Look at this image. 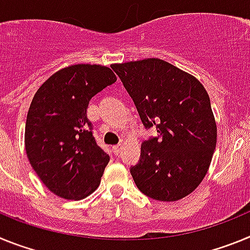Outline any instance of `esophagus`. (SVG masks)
Masks as SVG:
<instances>
[{"instance_id": "esophagus-1", "label": "esophagus", "mask_w": 250, "mask_h": 250, "mask_svg": "<svg viewBox=\"0 0 250 250\" xmlns=\"http://www.w3.org/2000/svg\"><path fill=\"white\" fill-rule=\"evenodd\" d=\"M121 149H123V145L119 144V145H115L114 147H112V150H114V152L116 154V155H119L121 152Z\"/></svg>"}]
</instances>
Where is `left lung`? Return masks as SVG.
I'll return each mask as SVG.
<instances>
[{
	"instance_id": "obj_1",
	"label": "left lung",
	"mask_w": 250,
	"mask_h": 250,
	"mask_svg": "<svg viewBox=\"0 0 250 250\" xmlns=\"http://www.w3.org/2000/svg\"><path fill=\"white\" fill-rule=\"evenodd\" d=\"M136 105L145 127L159 139L141 145L139 164L130 169L141 193L176 202L193 193L210 167L216 123L210 99L195 76L160 59L112 63Z\"/></svg>"
}]
</instances>
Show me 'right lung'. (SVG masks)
I'll return each instance as SVG.
<instances>
[{"mask_svg":"<svg viewBox=\"0 0 250 250\" xmlns=\"http://www.w3.org/2000/svg\"><path fill=\"white\" fill-rule=\"evenodd\" d=\"M116 80L107 66L70 65L51 75L31 101L26 154L41 182L60 198L83 199L100 185L110 158L92 136L86 109Z\"/></svg>","mask_w":250,"mask_h":250,"instance_id":"obj_1","label":"right lung"}]
</instances>
